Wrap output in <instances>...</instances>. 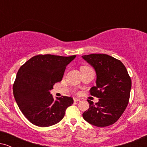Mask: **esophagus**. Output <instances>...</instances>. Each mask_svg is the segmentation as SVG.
I'll return each mask as SVG.
<instances>
[{"label": "esophagus", "mask_w": 147, "mask_h": 147, "mask_svg": "<svg viewBox=\"0 0 147 147\" xmlns=\"http://www.w3.org/2000/svg\"><path fill=\"white\" fill-rule=\"evenodd\" d=\"M73 99H74V102H79V101H80V100H81L80 99H79V98H76V97H75V98H74Z\"/></svg>", "instance_id": "obj_1"}]
</instances>
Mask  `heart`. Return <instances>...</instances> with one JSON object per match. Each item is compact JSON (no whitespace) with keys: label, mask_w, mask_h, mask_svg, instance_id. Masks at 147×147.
I'll return each instance as SVG.
<instances>
[{"label":"heart","mask_w":147,"mask_h":147,"mask_svg":"<svg viewBox=\"0 0 147 147\" xmlns=\"http://www.w3.org/2000/svg\"><path fill=\"white\" fill-rule=\"evenodd\" d=\"M83 68H91L90 67H88V66H83L82 68V69H83Z\"/></svg>","instance_id":"heart-1"}]
</instances>
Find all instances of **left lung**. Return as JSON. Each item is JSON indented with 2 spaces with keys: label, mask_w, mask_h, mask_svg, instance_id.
I'll list each match as a JSON object with an SVG mask.
<instances>
[{
  "label": "left lung",
  "mask_w": 147,
  "mask_h": 147,
  "mask_svg": "<svg viewBox=\"0 0 147 147\" xmlns=\"http://www.w3.org/2000/svg\"><path fill=\"white\" fill-rule=\"evenodd\" d=\"M95 68L97 86L90 94L99 98L94 104L88 100L89 109L83 117L98 127L113 124L119 119L129 104L131 79L124 65L119 60L106 54H91L82 56Z\"/></svg>",
  "instance_id": "obj_1"
}]
</instances>
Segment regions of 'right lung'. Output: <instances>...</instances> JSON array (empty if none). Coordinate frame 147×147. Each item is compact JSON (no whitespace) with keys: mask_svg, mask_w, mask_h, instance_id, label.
<instances>
[{"mask_svg":"<svg viewBox=\"0 0 147 147\" xmlns=\"http://www.w3.org/2000/svg\"><path fill=\"white\" fill-rule=\"evenodd\" d=\"M75 57L38 55L19 68L13 93L20 110L32 124L41 127L54 125L73 104V99L67 96L54 100L50 90L61 81L66 65Z\"/></svg>","mask_w":147,"mask_h":147,"instance_id":"right-lung-1","label":"right lung"}]
</instances>
